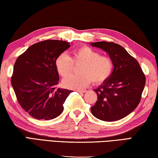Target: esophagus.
Instances as JSON below:
<instances>
[{
  "label": "esophagus",
  "mask_w": 158,
  "mask_h": 158,
  "mask_svg": "<svg viewBox=\"0 0 158 158\" xmlns=\"http://www.w3.org/2000/svg\"><path fill=\"white\" fill-rule=\"evenodd\" d=\"M76 92H77L78 93H85L87 92V90L83 89V90H76Z\"/></svg>",
  "instance_id": "esophagus-1"
}]
</instances>
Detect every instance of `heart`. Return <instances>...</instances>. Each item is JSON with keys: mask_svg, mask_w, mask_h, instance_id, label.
Wrapping results in <instances>:
<instances>
[{"mask_svg": "<svg viewBox=\"0 0 158 158\" xmlns=\"http://www.w3.org/2000/svg\"><path fill=\"white\" fill-rule=\"evenodd\" d=\"M82 63L80 69L81 74L68 77L73 68V64ZM55 69L62 77L64 86L69 89H82L93 82L102 84L110 78L114 69L112 58L107 55H101L100 52L89 46H82L74 49L70 57L62 52L55 60Z\"/></svg>", "mask_w": 158, "mask_h": 158, "instance_id": "1", "label": "heart"}]
</instances>
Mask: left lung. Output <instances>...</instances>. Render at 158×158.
Masks as SVG:
<instances>
[{
  "label": "left lung",
  "mask_w": 158,
  "mask_h": 158,
  "mask_svg": "<svg viewBox=\"0 0 158 158\" xmlns=\"http://www.w3.org/2000/svg\"><path fill=\"white\" fill-rule=\"evenodd\" d=\"M91 45L106 51L114 63L110 78L94 89L98 97L91 112L102 121L121 119L139 105L146 83L145 75L137 60L119 44L98 41Z\"/></svg>",
  "instance_id": "obj_1"
}]
</instances>
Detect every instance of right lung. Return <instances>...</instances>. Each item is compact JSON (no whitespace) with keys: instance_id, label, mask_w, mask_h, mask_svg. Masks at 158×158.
Segmentation results:
<instances>
[{"instance_id":"add662e5","label":"right lung","mask_w":158,"mask_h":158,"mask_svg":"<svg viewBox=\"0 0 158 158\" xmlns=\"http://www.w3.org/2000/svg\"><path fill=\"white\" fill-rule=\"evenodd\" d=\"M71 46L65 41L48 40L33 44L16 60L11 82L19 105L31 117L49 120L62 112L73 91L56 88L59 74L55 60Z\"/></svg>"}]
</instances>
